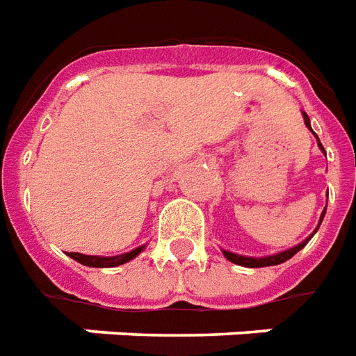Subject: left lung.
<instances>
[{"label": "left lung", "mask_w": 356, "mask_h": 356, "mask_svg": "<svg viewBox=\"0 0 356 356\" xmlns=\"http://www.w3.org/2000/svg\"><path fill=\"white\" fill-rule=\"evenodd\" d=\"M303 119H305V124H307V129H311L307 113H303ZM311 131H313V129H311ZM316 140H318V138H316ZM318 146H321V149L324 152V147H323V144H321V142H318ZM323 218H324V212H323V216H321V222H323ZM321 222H318V225H321ZM313 235H315V233H313ZM309 238H307V241H309ZM307 241H303L302 245L294 246V248H290V250H284V252H281V254H275V256H267V258H246V256H238V254L227 252V250H224V254H225V258H227V260L233 261V264H238V266H245V267L277 266V264H282V261L290 260V258H292L296 252H300L303 246L307 245Z\"/></svg>", "instance_id": "obj_1"}]
</instances>
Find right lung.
Masks as SVG:
<instances>
[{"instance_id": "obj_1", "label": "right lung", "mask_w": 356, "mask_h": 356, "mask_svg": "<svg viewBox=\"0 0 356 356\" xmlns=\"http://www.w3.org/2000/svg\"><path fill=\"white\" fill-rule=\"evenodd\" d=\"M142 248L144 246H140V248H134L131 252L121 254V256H111V258H100V256H85V254L79 252H70V258H74L75 261H79L83 266L87 267H118L121 264H127L132 258H136L140 252H142Z\"/></svg>"}]
</instances>
